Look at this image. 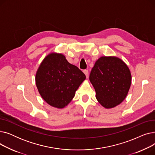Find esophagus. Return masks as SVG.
Listing matches in <instances>:
<instances>
[{"label":"esophagus","instance_id":"esophagus-1","mask_svg":"<svg viewBox=\"0 0 155 155\" xmlns=\"http://www.w3.org/2000/svg\"><path fill=\"white\" fill-rule=\"evenodd\" d=\"M84 73H85L86 77L88 78V71L87 70H84Z\"/></svg>","mask_w":155,"mask_h":155}]
</instances>
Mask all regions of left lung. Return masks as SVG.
<instances>
[{
	"label": "left lung",
	"instance_id": "left-lung-1",
	"mask_svg": "<svg viewBox=\"0 0 155 155\" xmlns=\"http://www.w3.org/2000/svg\"><path fill=\"white\" fill-rule=\"evenodd\" d=\"M131 79L127 65L114 56L99 58L89 77L97 101L105 109L115 107L125 99L131 87Z\"/></svg>",
	"mask_w": 155,
	"mask_h": 155
}]
</instances>
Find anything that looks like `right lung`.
Wrapping results in <instances>:
<instances>
[{"label":"right lung","mask_w":155,"mask_h":155,"mask_svg":"<svg viewBox=\"0 0 155 155\" xmlns=\"http://www.w3.org/2000/svg\"><path fill=\"white\" fill-rule=\"evenodd\" d=\"M86 77L61 53L48 54L36 73V85L43 100L51 106L63 109L72 101Z\"/></svg>","instance_id":"obj_1"}]
</instances>
